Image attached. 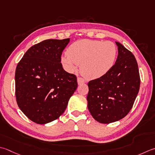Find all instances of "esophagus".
<instances>
[{"mask_svg":"<svg viewBox=\"0 0 155 155\" xmlns=\"http://www.w3.org/2000/svg\"><path fill=\"white\" fill-rule=\"evenodd\" d=\"M77 82H78V84H83L84 83V80L83 79V78L78 77L77 78Z\"/></svg>","mask_w":155,"mask_h":155,"instance_id":"esophagus-1","label":"esophagus"}]
</instances>
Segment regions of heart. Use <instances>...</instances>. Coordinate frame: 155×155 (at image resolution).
<instances>
[{
    "label": "heart",
    "instance_id": "obj_1",
    "mask_svg": "<svg viewBox=\"0 0 155 155\" xmlns=\"http://www.w3.org/2000/svg\"><path fill=\"white\" fill-rule=\"evenodd\" d=\"M117 57V48L110 41L82 39L68 47L67 54L61 56L66 71L72 73L81 65V72L87 79H97L110 72Z\"/></svg>",
    "mask_w": 155,
    "mask_h": 155
}]
</instances>
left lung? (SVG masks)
Masks as SVG:
<instances>
[{
  "instance_id": "8db88e82",
  "label": "left lung",
  "mask_w": 155,
  "mask_h": 155,
  "mask_svg": "<svg viewBox=\"0 0 155 155\" xmlns=\"http://www.w3.org/2000/svg\"><path fill=\"white\" fill-rule=\"evenodd\" d=\"M116 62L104 77L88 83L87 107L93 117L102 124L117 122L131 110L140 89L137 62L131 51L116 41Z\"/></svg>"
}]
</instances>
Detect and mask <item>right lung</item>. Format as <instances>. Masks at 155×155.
Instances as JSON below:
<instances>
[{
    "label": "right lung",
    "mask_w": 155,
    "mask_h": 155,
    "mask_svg": "<svg viewBox=\"0 0 155 155\" xmlns=\"http://www.w3.org/2000/svg\"><path fill=\"white\" fill-rule=\"evenodd\" d=\"M70 41L46 39L24 54L15 71V95L23 113L38 124L58 119L77 89V77L62 68L61 55Z\"/></svg>",
    "instance_id": "1"
}]
</instances>
